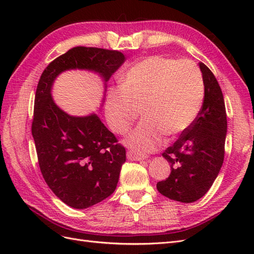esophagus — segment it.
Listing matches in <instances>:
<instances>
[{"label": "esophagus", "instance_id": "esophagus-1", "mask_svg": "<svg viewBox=\"0 0 254 254\" xmlns=\"http://www.w3.org/2000/svg\"><path fill=\"white\" fill-rule=\"evenodd\" d=\"M127 158L129 160H131V161H143L144 160L143 156L137 155V153L132 152V151H128L127 152Z\"/></svg>", "mask_w": 254, "mask_h": 254}]
</instances>
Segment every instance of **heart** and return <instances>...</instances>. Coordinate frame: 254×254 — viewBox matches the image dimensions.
Returning a JSON list of instances; mask_svg holds the SVG:
<instances>
[{
	"mask_svg": "<svg viewBox=\"0 0 254 254\" xmlns=\"http://www.w3.org/2000/svg\"><path fill=\"white\" fill-rule=\"evenodd\" d=\"M204 96L198 66L190 60L151 56L126 73L122 88L106 101V119L115 133H126L140 115L144 119L127 143L139 153L157 149L164 135L186 131L196 120Z\"/></svg>",
	"mask_w": 254,
	"mask_h": 254,
	"instance_id": "1",
	"label": "heart"
}]
</instances>
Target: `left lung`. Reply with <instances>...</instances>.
Here are the masks:
<instances>
[{
  "mask_svg": "<svg viewBox=\"0 0 254 254\" xmlns=\"http://www.w3.org/2000/svg\"><path fill=\"white\" fill-rule=\"evenodd\" d=\"M204 83L201 109L193 124L162 156L171 174L157 183L163 196L180 202H194L205 195L224 163L227 113L224 95L212 71L199 63Z\"/></svg>",
  "mask_w": 254,
  "mask_h": 254,
  "instance_id": "left-lung-1",
  "label": "left lung"
}]
</instances>
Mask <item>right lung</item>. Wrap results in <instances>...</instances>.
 <instances>
[{
  "instance_id": "add662e5",
  "label": "right lung",
  "mask_w": 254,
  "mask_h": 254,
  "mask_svg": "<svg viewBox=\"0 0 254 254\" xmlns=\"http://www.w3.org/2000/svg\"><path fill=\"white\" fill-rule=\"evenodd\" d=\"M124 61L119 51L76 47L53 60L38 82L32 124L38 162L53 193L74 209L113 193L126 150L96 114L72 117L61 110L51 95L53 82L72 68L96 72L107 82Z\"/></svg>"
}]
</instances>
